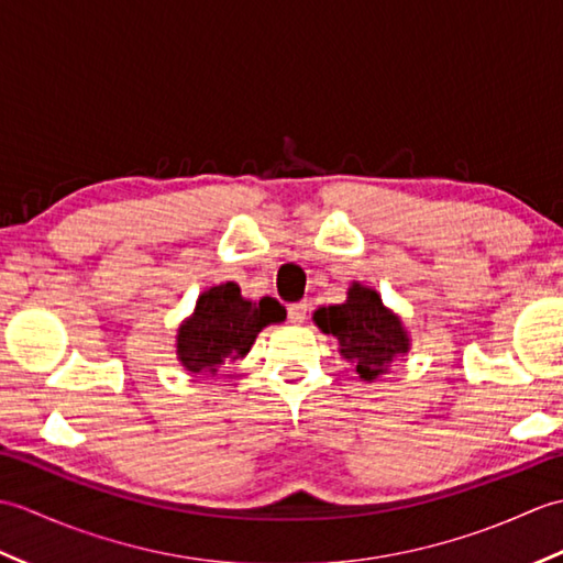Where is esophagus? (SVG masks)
<instances>
[{
  "label": "esophagus",
  "mask_w": 563,
  "mask_h": 563,
  "mask_svg": "<svg viewBox=\"0 0 563 563\" xmlns=\"http://www.w3.org/2000/svg\"><path fill=\"white\" fill-rule=\"evenodd\" d=\"M307 312H309L307 302H295L288 307V319L292 321V324H302V321L307 319Z\"/></svg>",
  "instance_id": "obj_1"
}]
</instances>
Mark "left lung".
<instances>
[{
    "mask_svg": "<svg viewBox=\"0 0 563 563\" xmlns=\"http://www.w3.org/2000/svg\"><path fill=\"white\" fill-rule=\"evenodd\" d=\"M312 321L321 333L339 341V353L355 365V373L365 382L387 375L397 357L409 355L411 336L401 317L382 302V295L353 280L345 302L319 307Z\"/></svg>",
    "mask_w": 563,
    "mask_h": 563,
    "instance_id": "1",
    "label": "left lung"
}]
</instances>
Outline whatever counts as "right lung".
<instances>
[{
  "label": "right lung",
  "instance_id": "right-lung-1",
  "mask_svg": "<svg viewBox=\"0 0 563 563\" xmlns=\"http://www.w3.org/2000/svg\"><path fill=\"white\" fill-rule=\"evenodd\" d=\"M278 321H285V309L273 297L251 302L232 280L212 285L178 327L176 357L188 373L218 375L222 365L242 361L258 333Z\"/></svg>",
  "mask_w": 563,
  "mask_h": 563
}]
</instances>
